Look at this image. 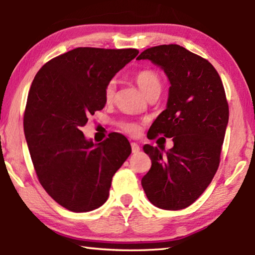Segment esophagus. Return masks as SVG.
<instances>
[{"mask_svg":"<svg viewBox=\"0 0 255 255\" xmlns=\"http://www.w3.org/2000/svg\"><path fill=\"white\" fill-rule=\"evenodd\" d=\"M139 149H140L139 145H138L137 143H131V150H132V153H138V152H139Z\"/></svg>","mask_w":255,"mask_h":255,"instance_id":"obj_1","label":"esophagus"}]
</instances>
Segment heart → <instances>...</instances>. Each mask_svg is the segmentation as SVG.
<instances>
[{"label": "heart", "instance_id": "1", "mask_svg": "<svg viewBox=\"0 0 255 255\" xmlns=\"http://www.w3.org/2000/svg\"><path fill=\"white\" fill-rule=\"evenodd\" d=\"M135 81L139 86V89L145 93L146 97L159 94L162 90V80L158 73L154 70H141L135 74ZM116 90H117V81L116 79H111L107 82L103 90V97L106 102H111L114 100ZM120 129L126 131L130 135H136L139 132V126L132 122H122L118 124Z\"/></svg>", "mask_w": 255, "mask_h": 255}]
</instances>
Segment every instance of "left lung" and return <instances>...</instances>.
<instances>
[{
  "instance_id": "obj_1",
  "label": "left lung",
  "mask_w": 255,
  "mask_h": 255,
  "mask_svg": "<svg viewBox=\"0 0 255 255\" xmlns=\"http://www.w3.org/2000/svg\"><path fill=\"white\" fill-rule=\"evenodd\" d=\"M137 59L161 66L170 80L166 109L147 132L172 138L166 153L144 146L152 166L141 179L148 200L158 208L192 205L210 184L221 162L228 123V102L221 76L208 60L179 45H159Z\"/></svg>"
}]
</instances>
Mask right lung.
Wrapping results in <instances>:
<instances>
[{"mask_svg":"<svg viewBox=\"0 0 255 255\" xmlns=\"http://www.w3.org/2000/svg\"><path fill=\"white\" fill-rule=\"evenodd\" d=\"M138 53L79 47L34 76L23 115L25 140L40 184L64 208L86 213L105 204L112 176L131 153L122 133L93 144L81 128L105 107L107 82Z\"/></svg>","mask_w":255,"mask_h":255,"instance_id":"obj_1","label":"right lung"}]
</instances>
